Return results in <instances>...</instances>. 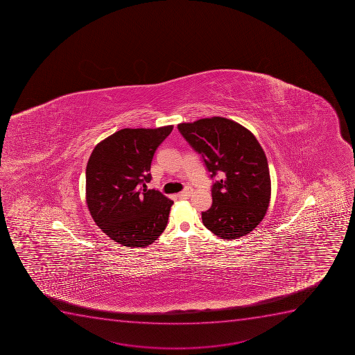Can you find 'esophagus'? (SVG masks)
Returning a JSON list of instances; mask_svg holds the SVG:
<instances>
[{
  "label": "esophagus",
  "mask_w": 355,
  "mask_h": 355,
  "mask_svg": "<svg viewBox=\"0 0 355 355\" xmlns=\"http://www.w3.org/2000/svg\"><path fill=\"white\" fill-rule=\"evenodd\" d=\"M192 193H193V190L191 187H187L183 192L177 194V197L180 198V199H187V198H190L192 196Z\"/></svg>",
  "instance_id": "obj_1"
}]
</instances>
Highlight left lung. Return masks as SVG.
Instances as JSON below:
<instances>
[{"instance_id":"left-lung-1","label":"left lung","mask_w":355,"mask_h":355,"mask_svg":"<svg viewBox=\"0 0 355 355\" xmlns=\"http://www.w3.org/2000/svg\"><path fill=\"white\" fill-rule=\"evenodd\" d=\"M191 147L201 155L214 178L213 204L201 218L205 227L223 239L248 235L266 214L270 177L263 148L245 127L222 116L178 125Z\"/></svg>"}]
</instances>
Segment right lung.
Here are the masks:
<instances>
[{"instance_id": "add662e5", "label": "right lung", "mask_w": 355, "mask_h": 355, "mask_svg": "<svg viewBox=\"0 0 355 355\" xmlns=\"http://www.w3.org/2000/svg\"><path fill=\"white\" fill-rule=\"evenodd\" d=\"M173 126L123 128L99 142L85 170V198L96 225L127 248H146L168 225L173 201L155 190L151 161Z\"/></svg>"}]
</instances>
